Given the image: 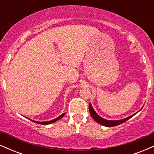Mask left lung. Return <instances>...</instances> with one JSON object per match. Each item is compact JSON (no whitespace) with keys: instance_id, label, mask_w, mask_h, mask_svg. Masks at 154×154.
I'll list each match as a JSON object with an SVG mask.
<instances>
[{"instance_id":"8db88e82","label":"left lung","mask_w":154,"mask_h":154,"mask_svg":"<svg viewBox=\"0 0 154 154\" xmlns=\"http://www.w3.org/2000/svg\"><path fill=\"white\" fill-rule=\"evenodd\" d=\"M89 111L92 118H93L96 122H98V124H100V125H103V126L105 127H114V126H116V125H121V124H122L125 122H126L127 120H128L129 119H130V118H132V116L137 113V112L135 113V114H132V115L128 116V117L125 118V119H119V120H108V119H103V118H102L101 116L98 115V114L95 112L94 109H93L91 103L89 104Z\"/></svg>"}]
</instances>
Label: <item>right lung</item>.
<instances>
[{"instance_id":"add662e5","label":"right lung","mask_w":154,"mask_h":154,"mask_svg":"<svg viewBox=\"0 0 154 154\" xmlns=\"http://www.w3.org/2000/svg\"><path fill=\"white\" fill-rule=\"evenodd\" d=\"M64 115H65V113H63V114H61V115H60V116H59V117L56 118V119H53V120H51V121H48V122H38V121H35V120H32V119H29V118H27V119H30L31 121L34 122L35 123L40 124V125H50V124H52V123L58 121V120H59V119H61V118H62L63 116H64Z\"/></svg>"}]
</instances>
